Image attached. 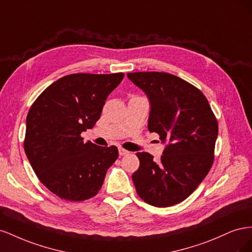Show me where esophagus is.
Returning <instances> with one entry per match:
<instances>
[{
  "mask_svg": "<svg viewBox=\"0 0 252 252\" xmlns=\"http://www.w3.org/2000/svg\"><path fill=\"white\" fill-rule=\"evenodd\" d=\"M128 154H129V151H127V150L123 149V148H120V149H119V155H120V156H126V155H128Z\"/></svg>",
  "mask_w": 252,
  "mask_h": 252,
  "instance_id": "1",
  "label": "esophagus"
}]
</instances>
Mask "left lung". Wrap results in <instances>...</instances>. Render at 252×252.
<instances>
[{"label":"left lung","mask_w":252,"mask_h":252,"mask_svg":"<svg viewBox=\"0 0 252 252\" xmlns=\"http://www.w3.org/2000/svg\"><path fill=\"white\" fill-rule=\"evenodd\" d=\"M128 79L146 94L148 130L166 144L159 162L138 152L132 174L136 193L156 207H169L191 194L213 163L219 127L206 96L188 82L166 72H131Z\"/></svg>","instance_id":"left-lung-1"}]
</instances>
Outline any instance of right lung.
I'll return each mask as SVG.
<instances>
[{
  "instance_id": "obj_1",
  "label": "right lung",
  "mask_w": 252,
  "mask_h": 252,
  "mask_svg": "<svg viewBox=\"0 0 252 252\" xmlns=\"http://www.w3.org/2000/svg\"><path fill=\"white\" fill-rule=\"evenodd\" d=\"M124 73H74L52 83L36 98L26 119L24 149L42 184L61 199L94 196L116 162V146L84 142L81 133L100 119L107 96Z\"/></svg>"
}]
</instances>
